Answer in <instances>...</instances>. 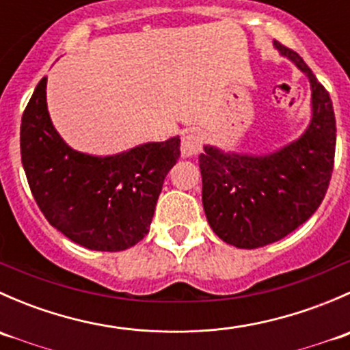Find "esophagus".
Instances as JSON below:
<instances>
[{
  "instance_id": "esophagus-1",
  "label": "esophagus",
  "mask_w": 350,
  "mask_h": 350,
  "mask_svg": "<svg viewBox=\"0 0 350 350\" xmlns=\"http://www.w3.org/2000/svg\"><path fill=\"white\" fill-rule=\"evenodd\" d=\"M201 144H203V135L200 132L186 133L181 140V155L185 159L195 157L201 150Z\"/></svg>"
}]
</instances>
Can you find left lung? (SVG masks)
<instances>
[{
	"label": "left lung",
	"mask_w": 350,
	"mask_h": 350,
	"mask_svg": "<svg viewBox=\"0 0 350 350\" xmlns=\"http://www.w3.org/2000/svg\"><path fill=\"white\" fill-rule=\"evenodd\" d=\"M310 81L305 132L280 149L247 154L204 146L200 155L203 208L215 234L239 249L281 241L317 211L328 189L335 155L330 94L296 52L274 42Z\"/></svg>",
	"instance_id": "left-lung-1"
}]
</instances>
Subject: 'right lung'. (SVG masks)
<instances>
[{"mask_svg": "<svg viewBox=\"0 0 350 350\" xmlns=\"http://www.w3.org/2000/svg\"><path fill=\"white\" fill-rule=\"evenodd\" d=\"M179 135L111 155L72 149L52 123L47 77L22 116V164L38 208L69 241L118 252L147 235L162 185L178 162Z\"/></svg>", "mask_w": 350, "mask_h": 350, "instance_id": "add662e5", "label": "right lung"}]
</instances>
